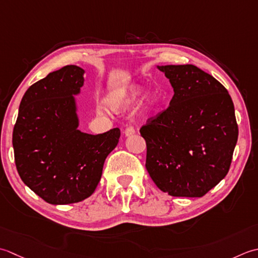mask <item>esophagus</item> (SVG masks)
Masks as SVG:
<instances>
[{"label": "esophagus", "instance_id": "1", "mask_svg": "<svg viewBox=\"0 0 258 258\" xmlns=\"http://www.w3.org/2000/svg\"><path fill=\"white\" fill-rule=\"evenodd\" d=\"M135 133H136V130L133 127V125H128V127L124 129V135L125 136H133Z\"/></svg>", "mask_w": 258, "mask_h": 258}]
</instances>
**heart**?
I'll use <instances>...</instances> for the list:
<instances>
[{"mask_svg": "<svg viewBox=\"0 0 258 258\" xmlns=\"http://www.w3.org/2000/svg\"><path fill=\"white\" fill-rule=\"evenodd\" d=\"M140 93H141V90L139 88H135V89H133V90H131L129 93H128V96L125 97L124 99H119L120 101H123L124 103H129V102H131V101H134V100H136L137 98H138L139 96H140ZM152 103V99H149L148 100V104L150 106V104Z\"/></svg>", "mask_w": 258, "mask_h": 258, "instance_id": "obj_1", "label": "heart"}]
</instances>
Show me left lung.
I'll use <instances>...</instances> for the list:
<instances>
[{
  "label": "left lung",
  "instance_id": "1",
  "mask_svg": "<svg viewBox=\"0 0 258 258\" xmlns=\"http://www.w3.org/2000/svg\"><path fill=\"white\" fill-rule=\"evenodd\" d=\"M173 97L147 120L146 168L160 190L175 197H203L229 170L238 138L233 100L226 88L192 64L157 67Z\"/></svg>",
  "mask_w": 258,
  "mask_h": 258
}]
</instances>
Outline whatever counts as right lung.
Listing matches in <instances>:
<instances>
[{"label":"right lung","instance_id":"add662e5","mask_svg":"<svg viewBox=\"0 0 258 258\" xmlns=\"http://www.w3.org/2000/svg\"><path fill=\"white\" fill-rule=\"evenodd\" d=\"M85 70L66 66L31 86L13 129L15 166L31 190L52 205L85 201L101 179L120 130L89 135L78 129L77 103Z\"/></svg>","mask_w":258,"mask_h":258}]
</instances>
